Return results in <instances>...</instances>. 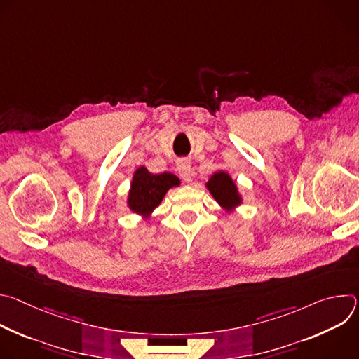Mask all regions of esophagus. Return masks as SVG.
Here are the masks:
<instances>
[{"label": "esophagus", "instance_id": "esophagus-1", "mask_svg": "<svg viewBox=\"0 0 359 359\" xmlns=\"http://www.w3.org/2000/svg\"><path fill=\"white\" fill-rule=\"evenodd\" d=\"M190 162L186 161V159H182L177 165V172L180 175V177L183 179V182L186 183H190L191 182V175H190Z\"/></svg>", "mask_w": 359, "mask_h": 359}]
</instances>
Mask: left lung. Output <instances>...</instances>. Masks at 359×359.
<instances>
[{
    "label": "left lung",
    "mask_w": 359,
    "mask_h": 359,
    "mask_svg": "<svg viewBox=\"0 0 359 359\" xmlns=\"http://www.w3.org/2000/svg\"><path fill=\"white\" fill-rule=\"evenodd\" d=\"M206 187L216 198V201L227 212L234 210L241 204V196L237 190L236 183L233 182L230 175L223 170L216 172L206 183Z\"/></svg>",
    "instance_id": "8db88e82"
}]
</instances>
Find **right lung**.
Instances as JSON below:
<instances>
[{
    "instance_id": "1",
    "label": "right lung",
    "mask_w": 359,
    "mask_h": 359,
    "mask_svg": "<svg viewBox=\"0 0 359 359\" xmlns=\"http://www.w3.org/2000/svg\"><path fill=\"white\" fill-rule=\"evenodd\" d=\"M179 179L172 173L153 175L146 168H139L133 173L128 206L133 213L149 219L151 212L155 210L169 189L179 186Z\"/></svg>"
}]
</instances>
